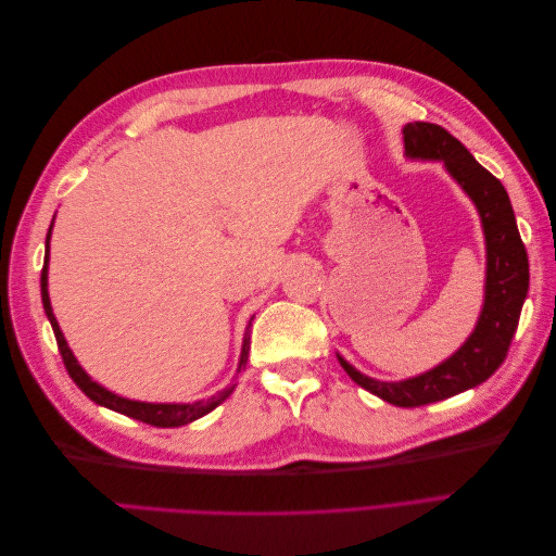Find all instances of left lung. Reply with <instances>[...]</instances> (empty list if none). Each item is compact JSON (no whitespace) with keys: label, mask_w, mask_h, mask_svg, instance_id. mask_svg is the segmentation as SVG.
I'll return each mask as SVG.
<instances>
[{"label":"left lung","mask_w":556,"mask_h":556,"mask_svg":"<svg viewBox=\"0 0 556 556\" xmlns=\"http://www.w3.org/2000/svg\"><path fill=\"white\" fill-rule=\"evenodd\" d=\"M403 141L410 157L445 162L447 172L476 201L486 239L484 308L476 331L447 362L410 380L378 382L362 376L339 357L345 374L364 390L394 406L417 408L484 382L506 359L529 292V257L506 188L468 153L459 139H454L441 125L415 123L403 129Z\"/></svg>","instance_id":"8db88e82"}]
</instances>
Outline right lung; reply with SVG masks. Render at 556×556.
I'll list each match as a JSON object with an SVG mask.
<instances>
[{
    "instance_id": "1",
    "label": "right lung",
    "mask_w": 556,
    "mask_h": 556,
    "mask_svg": "<svg viewBox=\"0 0 556 556\" xmlns=\"http://www.w3.org/2000/svg\"><path fill=\"white\" fill-rule=\"evenodd\" d=\"M53 227V225H50ZM48 241H50V229H48V237H46V262H43V268H41V299H43V311L50 319V327H53V333H55V341H58V350L62 355V362H64V368L66 374H70V378L78 384V390L86 394L88 399H92L94 403H99V406L104 408H111L115 413H123L127 417H134L139 419V422H146V425H153V427H182L188 422H194V419L204 417L206 413H211L215 406H220V403L231 394V390L227 392H220L217 396H213L208 403H188V406H176V403H143V401H129V399H123L117 394H111L109 390H104L102 384H97L88 378V374L83 371V368L78 366L76 357L72 355L70 345H66L64 336L60 331V325L58 319L53 315V308H50V299H48ZM250 327V325H248ZM248 350H250V339H248V331H245V341H243V352H241V362H239V371L241 366L245 364L248 359Z\"/></svg>"
}]
</instances>
